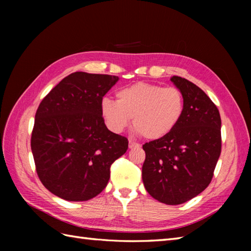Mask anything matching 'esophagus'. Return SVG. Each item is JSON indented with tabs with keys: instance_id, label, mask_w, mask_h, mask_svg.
Segmentation results:
<instances>
[{
	"instance_id": "34e87169",
	"label": "esophagus",
	"mask_w": 251,
	"mask_h": 251,
	"mask_svg": "<svg viewBox=\"0 0 251 251\" xmlns=\"http://www.w3.org/2000/svg\"><path fill=\"white\" fill-rule=\"evenodd\" d=\"M128 147H129V149H134V148H140V145L139 143H137V142H134V141H129V143H128Z\"/></svg>"
}]
</instances>
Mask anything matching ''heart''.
Instances as JSON below:
<instances>
[{
  "instance_id": "1",
  "label": "heart",
  "mask_w": 251,
  "mask_h": 251,
  "mask_svg": "<svg viewBox=\"0 0 251 251\" xmlns=\"http://www.w3.org/2000/svg\"><path fill=\"white\" fill-rule=\"evenodd\" d=\"M116 98H103L100 104L106 126L114 132H122L132 119L138 134L158 140L170 134L184 114L183 94L176 87L139 82L120 89Z\"/></svg>"
}]
</instances>
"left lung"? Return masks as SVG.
<instances>
[{
	"instance_id": "8db88e82",
	"label": "left lung",
	"mask_w": 251,
	"mask_h": 251,
	"mask_svg": "<svg viewBox=\"0 0 251 251\" xmlns=\"http://www.w3.org/2000/svg\"><path fill=\"white\" fill-rule=\"evenodd\" d=\"M170 81L183 94L184 114L170 134L143 145L142 181L153 199L179 205L210 183L221 153V119L199 86L180 76Z\"/></svg>"
}]
</instances>
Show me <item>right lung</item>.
<instances>
[{
	"label": "right lung",
	"mask_w": 251,
	"mask_h": 251,
	"mask_svg": "<svg viewBox=\"0 0 251 251\" xmlns=\"http://www.w3.org/2000/svg\"><path fill=\"white\" fill-rule=\"evenodd\" d=\"M117 81L108 74L74 72L37 108L31 136L36 173L62 200L83 201L101 193L111 165L128 149L127 138L106 128L100 111L103 96Z\"/></svg>",
	"instance_id": "1"
}]
</instances>
